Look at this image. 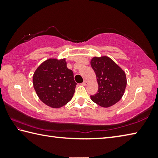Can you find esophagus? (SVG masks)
Returning <instances> with one entry per match:
<instances>
[{
    "mask_svg": "<svg viewBox=\"0 0 158 158\" xmlns=\"http://www.w3.org/2000/svg\"><path fill=\"white\" fill-rule=\"evenodd\" d=\"M83 85H86L88 84V81H86V80H84V82L82 83L81 84Z\"/></svg>",
    "mask_w": 158,
    "mask_h": 158,
    "instance_id": "obj_1",
    "label": "esophagus"
}]
</instances>
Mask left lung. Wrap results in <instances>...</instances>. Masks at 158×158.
<instances>
[{"label": "left lung", "mask_w": 158, "mask_h": 158, "mask_svg": "<svg viewBox=\"0 0 158 158\" xmlns=\"http://www.w3.org/2000/svg\"><path fill=\"white\" fill-rule=\"evenodd\" d=\"M95 73L98 90L90 95L93 102L102 107H109L121 100L126 88L125 72L111 58L94 57L90 62Z\"/></svg>", "instance_id": "obj_1"}]
</instances>
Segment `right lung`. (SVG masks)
Wrapping results in <instances>:
<instances>
[{"instance_id":"right-lung-1","label":"right lung","mask_w":158,"mask_h":158,"mask_svg":"<svg viewBox=\"0 0 158 158\" xmlns=\"http://www.w3.org/2000/svg\"><path fill=\"white\" fill-rule=\"evenodd\" d=\"M33 83L40 100L52 108H59L69 102L77 85L65 59L45 60L35 72Z\"/></svg>"}]
</instances>
